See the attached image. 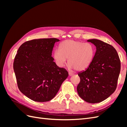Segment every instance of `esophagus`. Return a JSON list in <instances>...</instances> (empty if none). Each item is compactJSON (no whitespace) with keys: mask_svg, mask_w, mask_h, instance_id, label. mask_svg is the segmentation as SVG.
I'll use <instances>...</instances> for the list:
<instances>
[{"mask_svg":"<svg viewBox=\"0 0 127 127\" xmlns=\"http://www.w3.org/2000/svg\"><path fill=\"white\" fill-rule=\"evenodd\" d=\"M68 74H69V76H72V75H73V74H72V73L70 72L68 73Z\"/></svg>","mask_w":127,"mask_h":127,"instance_id":"34e87169","label":"esophagus"}]
</instances>
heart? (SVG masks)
<instances>
[{"instance_id":"b5f03b06","label":"heart","mask_w":127,"mask_h":127,"mask_svg":"<svg viewBox=\"0 0 127 127\" xmlns=\"http://www.w3.org/2000/svg\"><path fill=\"white\" fill-rule=\"evenodd\" d=\"M94 53L95 48L92 44L68 40L60 43L59 50H55L53 56L59 67L64 66L68 59L69 68L80 71L90 66Z\"/></svg>"}]
</instances>
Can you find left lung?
Returning a JSON list of instances; mask_svg holds the SVG:
<instances>
[{
	"label": "left lung",
	"mask_w": 127,
	"mask_h": 127,
	"mask_svg": "<svg viewBox=\"0 0 127 127\" xmlns=\"http://www.w3.org/2000/svg\"><path fill=\"white\" fill-rule=\"evenodd\" d=\"M87 42L96 47L91 64L78 73L80 81L77 87L79 96L90 103H99L108 98L116 89L120 72V60L113 47L97 39Z\"/></svg>",
	"instance_id": "8db88e82"
}]
</instances>
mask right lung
<instances>
[{
	"instance_id": "right-lung-1",
	"label": "right lung",
	"mask_w": 127,
	"mask_h": 127,
	"mask_svg": "<svg viewBox=\"0 0 127 127\" xmlns=\"http://www.w3.org/2000/svg\"><path fill=\"white\" fill-rule=\"evenodd\" d=\"M56 38L34 39L23 43L15 57L13 68L19 90L36 102L51 100L68 76L67 71L53 61Z\"/></svg>"
}]
</instances>
